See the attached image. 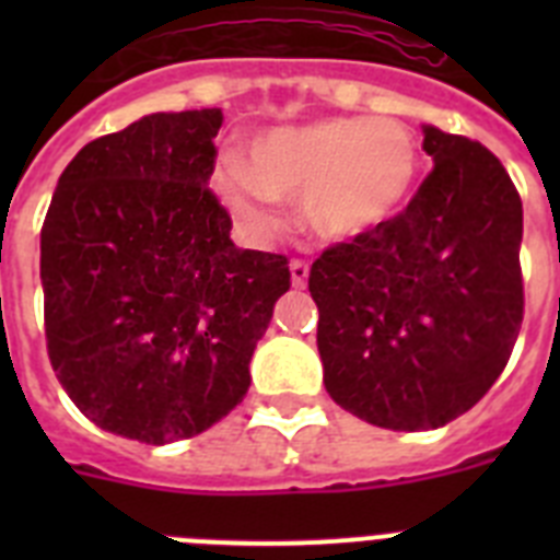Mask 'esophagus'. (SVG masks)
Listing matches in <instances>:
<instances>
[{
	"mask_svg": "<svg viewBox=\"0 0 560 560\" xmlns=\"http://www.w3.org/2000/svg\"><path fill=\"white\" fill-rule=\"evenodd\" d=\"M291 283H294V289H305L308 285V264L291 260Z\"/></svg>",
	"mask_w": 560,
	"mask_h": 560,
	"instance_id": "obj_1",
	"label": "esophagus"
}]
</instances>
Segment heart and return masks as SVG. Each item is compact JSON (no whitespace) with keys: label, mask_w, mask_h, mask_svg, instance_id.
<instances>
[{"label":"heart","mask_w":560,"mask_h":560,"mask_svg":"<svg viewBox=\"0 0 560 560\" xmlns=\"http://www.w3.org/2000/svg\"><path fill=\"white\" fill-rule=\"evenodd\" d=\"M420 176L412 128L393 117H325L257 133L246 160L221 156L212 187L249 241L280 226V201L300 199L316 237L348 244L404 210Z\"/></svg>","instance_id":"1"}]
</instances>
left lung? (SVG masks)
<instances>
[{"label": "left lung", "mask_w": 560, "mask_h": 560, "mask_svg": "<svg viewBox=\"0 0 560 560\" xmlns=\"http://www.w3.org/2000/svg\"><path fill=\"white\" fill-rule=\"evenodd\" d=\"M434 167L404 210L314 260L316 348L341 409L393 432L446 427L511 359L524 314L522 199L479 142L423 126Z\"/></svg>", "instance_id": "obj_1"}]
</instances>
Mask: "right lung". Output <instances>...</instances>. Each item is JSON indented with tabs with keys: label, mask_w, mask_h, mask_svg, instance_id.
I'll return each instance as SVG.
<instances>
[{
	"label": "right lung",
	"mask_w": 560,
	"mask_h": 560,
	"mask_svg": "<svg viewBox=\"0 0 560 560\" xmlns=\"http://www.w3.org/2000/svg\"><path fill=\"white\" fill-rule=\"evenodd\" d=\"M221 108L156 112L78 151L42 230L47 350L103 432L196 438L249 389L289 291L283 255L237 249L210 192Z\"/></svg>",
	"instance_id": "add662e5"
}]
</instances>
